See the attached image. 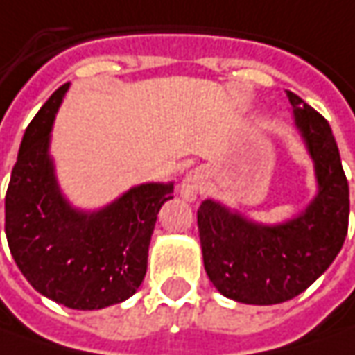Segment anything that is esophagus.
Here are the masks:
<instances>
[{
	"mask_svg": "<svg viewBox=\"0 0 355 355\" xmlns=\"http://www.w3.org/2000/svg\"><path fill=\"white\" fill-rule=\"evenodd\" d=\"M204 188V173L200 168H192L188 171L187 175L182 177V182H180V196L192 202L196 200L198 192Z\"/></svg>",
	"mask_w": 355,
	"mask_h": 355,
	"instance_id": "obj_1",
	"label": "esophagus"
}]
</instances>
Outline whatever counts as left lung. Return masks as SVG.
<instances>
[{"label": "left lung", "mask_w": 355, "mask_h": 355, "mask_svg": "<svg viewBox=\"0 0 355 355\" xmlns=\"http://www.w3.org/2000/svg\"><path fill=\"white\" fill-rule=\"evenodd\" d=\"M293 126L313 161L311 202L278 223L254 221L206 198L198 231L209 282L221 295L248 305H276L309 288L336 259L348 233L349 188L329 122L286 91Z\"/></svg>", "instance_id": "8db88e82"}]
</instances>
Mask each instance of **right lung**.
I'll use <instances>...</instances> for the list:
<instances>
[{"label":"right lung","mask_w":355,"mask_h":355,"mask_svg":"<svg viewBox=\"0 0 355 355\" xmlns=\"http://www.w3.org/2000/svg\"><path fill=\"white\" fill-rule=\"evenodd\" d=\"M67 89L69 83L56 89L25 130L7 188L6 235L38 293L69 309H105L141 286L157 214L175 182H141L95 209L73 206L50 153Z\"/></svg>","instance_id":"add662e5"}]
</instances>
